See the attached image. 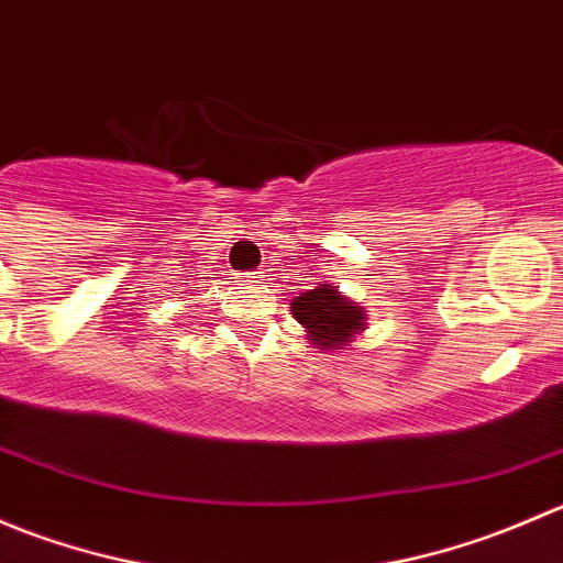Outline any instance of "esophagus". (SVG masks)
<instances>
[{
    "instance_id": "34e87169",
    "label": "esophagus",
    "mask_w": 563,
    "mask_h": 563,
    "mask_svg": "<svg viewBox=\"0 0 563 563\" xmlns=\"http://www.w3.org/2000/svg\"><path fill=\"white\" fill-rule=\"evenodd\" d=\"M266 275L264 272H250V275H245V280L242 283H250V286H255V283H264Z\"/></svg>"
}]
</instances>
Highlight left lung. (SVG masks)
Returning a JSON list of instances; mask_svg holds the SVG:
<instances>
[{"label": "left lung", "instance_id": "obj_1", "mask_svg": "<svg viewBox=\"0 0 563 563\" xmlns=\"http://www.w3.org/2000/svg\"><path fill=\"white\" fill-rule=\"evenodd\" d=\"M291 313L308 332L310 345L321 351H340L367 329V310L340 294L332 283L302 291L291 299Z\"/></svg>", "mask_w": 563, "mask_h": 563}]
</instances>
